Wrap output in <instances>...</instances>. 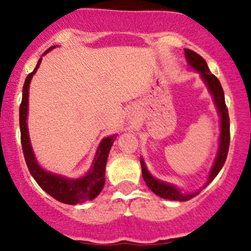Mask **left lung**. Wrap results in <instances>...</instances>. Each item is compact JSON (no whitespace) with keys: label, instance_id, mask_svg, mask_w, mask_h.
Returning a JSON list of instances; mask_svg holds the SVG:
<instances>
[{"label":"left lung","instance_id":"obj_1","mask_svg":"<svg viewBox=\"0 0 251 251\" xmlns=\"http://www.w3.org/2000/svg\"><path fill=\"white\" fill-rule=\"evenodd\" d=\"M185 56L187 62H188V65L191 66L193 70L198 71L199 74H200L201 79L208 87V91L212 95L213 101L214 104H215L217 112L220 114V129H221V132H220L219 138V149H217V154L215 160H214L212 170H210L209 174H208L207 182L202 186V188H204V187H207L214 179H215V176L219 174V172L221 171L223 165H225L226 159H227L229 141H230V132H229L230 124H229L228 108L226 106L225 93H223V89L220 80L209 71V68H208L206 60L202 58L200 55H198L194 51L189 49H185ZM140 164L144 181L146 182L147 187H149L151 191L154 193V194L160 196V198L173 201H188L202 191L201 188L194 193H182L176 186L173 185V183L165 182V181L155 179V177L150 173L149 170H147L146 164H145L143 158H140Z\"/></svg>","mask_w":251,"mask_h":251}]
</instances>
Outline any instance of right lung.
<instances>
[{
	"mask_svg": "<svg viewBox=\"0 0 251 251\" xmlns=\"http://www.w3.org/2000/svg\"><path fill=\"white\" fill-rule=\"evenodd\" d=\"M56 45L51 47L43 53V56L50 50L55 49ZM42 62V57L39 58L37 65L31 74H29L25 78L23 85L22 102L20 106V128H21V143H22L23 154L28 166L30 174L36 180L39 187L47 192L48 194L56 199L57 201L63 202L66 204H77L83 203L85 201H91L99 195L105 183V167L108 153L111 146L116 140L118 134L108 135L102 138L97 149L96 155L93 158L92 165L90 170L84 176L78 179H70V177L63 176V175L53 174L51 172L45 171L36 159L34 151H32L31 143H30L28 124V105H29V85L31 78L37 71Z\"/></svg>",
	"mask_w": 251,
	"mask_h": 251,
	"instance_id": "add662e5",
	"label": "right lung"
}]
</instances>
